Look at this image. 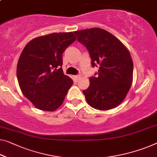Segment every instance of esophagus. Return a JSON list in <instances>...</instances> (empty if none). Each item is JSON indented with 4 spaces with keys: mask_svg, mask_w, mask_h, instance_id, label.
<instances>
[{
    "mask_svg": "<svg viewBox=\"0 0 157 157\" xmlns=\"http://www.w3.org/2000/svg\"><path fill=\"white\" fill-rule=\"evenodd\" d=\"M73 78H74V80L75 82H78L79 79H80V76L79 75H75L73 76Z\"/></svg>",
    "mask_w": 157,
    "mask_h": 157,
    "instance_id": "34e87169",
    "label": "esophagus"
}]
</instances>
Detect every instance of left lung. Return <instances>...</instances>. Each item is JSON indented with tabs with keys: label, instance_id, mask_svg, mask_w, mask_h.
Masks as SVG:
<instances>
[{
	"label": "left lung",
	"instance_id": "1",
	"mask_svg": "<svg viewBox=\"0 0 157 157\" xmlns=\"http://www.w3.org/2000/svg\"><path fill=\"white\" fill-rule=\"evenodd\" d=\"M78 40L90 52L92 65H100L97 78H90V86L83 90L92 108L107 111L122 103L131 87L133 62L127 47L108 31L94 27L74 32Z\"/></svg>",
	"mask_w": 157,
	"mask_h": 157
}]
</instances>
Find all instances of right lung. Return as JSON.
Returning a JSON list of instances; mask_svg holds the SVG:
<instances>
[{"label": "right lung", "mask_w": 157, "mask_h": 157, "mask_svg": "<svg viewBox=\"0 0 157 157\" xmlns=\"http://www.w3.org/2000/svg\"><path fill=\"white\" fill-rule=\"evenodd\" d=\"M75 40L72 32L44 35L29 41L21 53L19 86L36 109L54 111L63 104L73 81L63 71L62 54Z\"/></svg>", "instance_id": "right-lung-1"}]
</instances>
